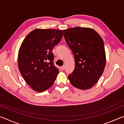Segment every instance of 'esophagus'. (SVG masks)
<instances>
[{
  "label": "esophagus",
  "mask_w": 124,
  "mask_h": 124,
  "mask_svg": "<svg viewBox=\"0 0 124 124\" xmlns=\"http://www.w3.org/2000/svg\"><path fill=\"white\" fill-rule=\"evenodd\" d=\"M65 68H66V66H65V65H63V66L60 67V69H61V70H63L64 69H65Z\"/></svg>",
  "instance_id": "obj_1"
}]
</instances>
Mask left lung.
<instances>
[{
	"label": "left lung",
	"mask_w": 124,
	"mask_h": 124,
	"mask_svg": "<svg viewBox=\"0 0 124 124\" xmlns=\"http://www.w3.org/2000/svg\"><path fill=\"white\" fill-rule=\"evenodd\" d=\"M66 43L72 50L75 68L68 79L73 86L87 90L95 85L106 66V52L101 37L93 29L75 27L63 30Z\"/></svg>",
	"instance_id": "obj_1"
}]
</instances>
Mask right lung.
<instances>
[{
  "mask_svg": "<svg viewBox=\"0 0 124 124\" xmlns=\"http://www.w3.org/2000/svg\"><path fill=\"white\" fill-rule=\"evenodd\" d=\"M62 36V30L35 29L21 44L18 69L27 84L35 91L43 92L54 84L59 70L54 64L52 50Z\"/></svg>",
  "mask_w": 124,
  "mask_h": 124,
  "instance_id": "add662e5",
  "label": "right lung"
}]
</instances>
